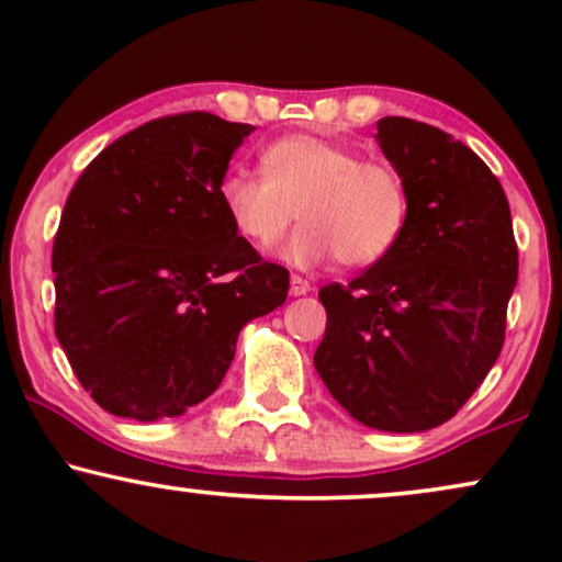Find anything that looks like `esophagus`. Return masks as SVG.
<instances>
[{"instance_id":"1","label":"esophagus","mask_w":562,"mask_h":562,"mask_svg":"<svg viewBox=\"0 0 562 562\" xmlns=\"http://www.w3.org/2000/svg\"><path fill=\"white\" fill-rule=\"evenodd\" d=\"M308 290H312V285H308V280H303L301 274L290 277V293H293V295H306Z\"/></svg>"}]
</instances>
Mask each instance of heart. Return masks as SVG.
<instances>
[{
  "label": "heart",
  "mask_w": 562,
  "mask_h": 562,
  "mask_svg": "<svg viewBox=\"0 0 562 562\" xmlns=\"http://www.w3.org/2000/svg\"><path fill=\"white\" fill-rule=\"evenodd\" d=\"M263 173L229 171L218 195L250 248L272 250L295 218L303 227L285 256L303 269L338 259L351 269L391 254L409 216L402 173L385 160L317 134H288L263 147Z\"/></svg>",
  "instance_id": "1"
}]
</instances>
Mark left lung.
Returning a JSON list of instances; mask_svg holds the SVG:
<instances>
[{"mask_svg": "<svg viewBox=\"0 0 562 562\" xmlns=\"http://www.w3.org/2000/svg\"><path fill=\"white\" fill-rule=\"evenodd\" d=\"M378 142L409 216L383 261L319 290L314 367L353 420L417 434L454 417L499 357L518 245L499 179L468 145L398 115L378 121Z\"/></svg>", "mask_w": 562, "mask_h": 562, "instance_id": "1", "label": "left lung"}]
</instances>
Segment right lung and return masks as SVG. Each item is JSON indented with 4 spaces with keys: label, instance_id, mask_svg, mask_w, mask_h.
<instances>
[{
    "label": "right lung",
    "instance_id": "right-lung-1",
    "mask_svg": "<svg viewBox=\"0 0 562 562\" xmlns=\"http://www.w3.org/2000/svg\"><path fill=\"white\" fill-rule=\"evenodd\" d=\"M250 124L192 111L147 121L83 169L53 245L55 335L105 412L139 423L209 398L250 319L288 299L222 205Z\"/></svg>",
    "mask_w": 562,
    "mask_h": 562
}]
</instances>
